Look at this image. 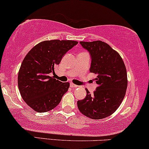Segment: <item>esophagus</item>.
Returning a JSON list of instances; mask_svg holds the SVG:
<instances>
[{"mask_svg":"<svg viewBox=\"0 0 149 149\" xmlns=\"http://www.w3.org/2000/svg\"><path fill=\"white\" fill-rule=\"evenodd\" d=\"M70 86L71 87H72V88H73V87H77V86L76 84H73V83H70Z\"/></svg>","mask_w":149,"mask_h":149,"instance_id":"esophagus-1","label":"esophagus"}]
</instances>
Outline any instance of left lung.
Returning a JSON list of instances; mask_svg holds the SVG:
<instances>
[{
	"mask_svg": "<svg viewBox=\"0 0 149 149\" xmlns=\"http://www.w3.org/2000/svg\"><path fill=\"white\" fill-rule=\"evenodd\" d=\"M80 43L91 55L90 72L97 75V87L93 95L86 88L85 98L77 102L78 109L91 119H102L113 113L125 96L127 69L120 54L107 43L101 40Z\"/></svg>",
	"mask_w": 149,
	"mask_h": 149,
	"instance_id": "left-lung-1",
	"label": "left lung"
}]
</instances>
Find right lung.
Instances as JSON below:
<instances>
[{
	"instance_id": "add662e5",
	"label": "right lung",
	"mask_w": 149,
	"mask_h": 149,
	"mask_svg": "<svg viewBox=\"0 0 149 149\" xmlns=\"http://www.w3.org/2000/svg\"><path fill=\"white\" fill-rule=\"evenodd\" d=\"M78 43L74 40L42 41L24 57L18 72V88L24 101L36 111L52 110L68 91L69 82H62L49 73H54L63 56Z\"/></svg>"
}]
</instances>
